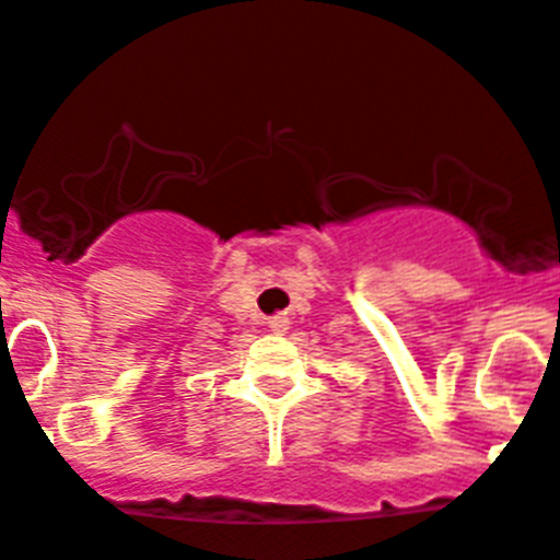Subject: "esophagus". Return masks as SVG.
Segmentation results:
<instances>
[{
	"mask_svg": "<svg viewBox=\"0 0 560 560\" xmlns=\"http://www.w3.org/2000/svg\"><path fill=\"white\" fill-rule=\"evenodd\" d=\"M269 328L275 330V334H285V330H289V319H285V316H271Z\"/></svg>",
	"mask_w": 560,
	"mask_h": 560,
	"instance_id": "esophagus-1",
	"label": "esophagus"
}]
</instances>
